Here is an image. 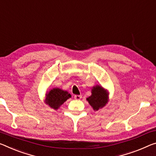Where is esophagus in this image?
<instances>
[{
    "label": "esophagus",
    "mask_w": 156,
    "mask_h": 156,
    "mask_svg": "<svg viewBox=\"0 0 156 156\" xmlns=\"http://www.w3.org/2000/svg\"><path fill=\"white\" fill-rule=\"evenodd\" d=\"M81 98H82V96H81V95H75V96H74V98H75L76 100H80Z\"/></svg>",
    "instance_id": "obj_1"
}]
</instances>
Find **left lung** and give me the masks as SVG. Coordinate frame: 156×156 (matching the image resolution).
<instances>
[{
  "label": "left lung",
  "mask_w": 156,
  "mask_h": 156,
  "mask_svg": "<svg viewBox=\"0 0 156 156\" xmlns=\"http://www.w3.org/2000/svg\"><path fill=\"white\" fill-rule=\"evenodd\" d=\"M91 95L87 98L93 110L97 111L104 108L109 101V91L100 85H96L91 88Z\"/></svg>",
  "instance_id": "left-lung-1"
}]
</instances>
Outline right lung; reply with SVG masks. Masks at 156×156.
I'll return each mask as SVG.
<instances>
[{
    "instance_id": "right-lung-1",
    "label": "right lung",
    "mask_w": 156,
    "mask_h": 156,
    "mask_svg": "<svg viewBox=\"0 0 156 156\" xmlns=\"http://www.w3.org/2000/svg\"><path fill=\"white\" fill-rule=\"evenodd\" d=\"M71 97L67 91L63 90L58 87L53 88L46 94L44 103L52 109L57 110L65 101Z\"/></svg>"
}]
</instances>
